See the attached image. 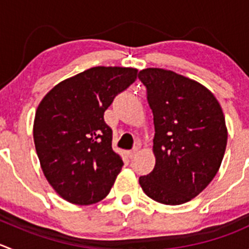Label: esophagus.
Masks as SVG:
<instances>
[{"label":"esophagus","mask_w":249,"mask_h":249,"mask_svg":"<svg viewBox=\"0 0 249 249\" xmlns=\"http://www.w3.org/2000/svg\"><path fill=\"white\" fill-rule=\"evenodd\" d=\"M137 151H139V149H137V148H134V149H131V151H127V152H126L127 157H129L130 159H131V158H134V157L136 156Z\"/></svg>","instance_id":"esophagus-1"}]
</instances>
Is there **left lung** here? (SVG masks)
<instances>
[{
    "instance_id": "left-lung-1",
    "label": "left lung",
    "mask_w": 249,
    "mask_h": 249,
    "mask_svg": "<svg viewBox=\"0 0 249 249\" xmlns=\"http://www.w3.org/2000/svg\"><path fill=\"white\" fill-rule=\"evenodd\" d=\"M153 113L156 165L139 182L149 198L169 206L201 194L220 168L228 142L223 109L197 81L160 68L139 73Z\"/></svg>"
}]
</instances>
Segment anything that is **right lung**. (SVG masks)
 I'll list each match as a JSON object with an SVG mask.
<instances>
[{"label":"right lung","instance_id":"right-lung-1","mask_svg":"<svg viewBox=\"0 0 249 249\" xmlns=\"http://www.w3.org/2000/svg\"><path fill=\"white\" fill-rule=\"evenodd\" d=\"M136 78L134 68L93 67L55 85L38 105L36 153L47 181L66 201L88 206L109 194L124 163L113 151V131L103 115Z\"/></svg>","mask_w":249,"mask_h":249}]
</instances>
